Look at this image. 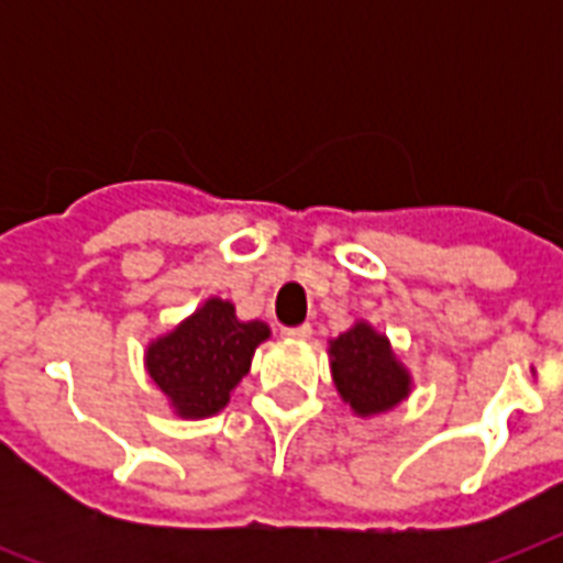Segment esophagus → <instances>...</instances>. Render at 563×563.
Segmentation results:
<instances>
[{"mask_svg":"<svg viewBox=\"0 0 563 563\" xmlns=\"http://www.w3.org/2000/svg\"><path fill=\"white\" fill-rule=\"evenodd\" d=\"M283 335L286 339H295V342H303L312 335V324H298V327H283Z\"/></svg>","mask_w":563,"mask_h":563,"instance_id":"esophagus-1","label":"esophagus"}]
</instances>
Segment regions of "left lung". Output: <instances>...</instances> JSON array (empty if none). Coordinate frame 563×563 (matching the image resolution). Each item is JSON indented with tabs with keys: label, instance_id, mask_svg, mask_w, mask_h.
Masks as SVG:
<instances>
[{
	"label": "left lung",
	"instance_id": "8db88e82",
	"mask_svg": "<svg viewBox=\"0 0 563 563\" xmlns=\"http://www.w3.org/2000/svg\"><path fill=\"white\" fill-rule=\"evenodd\" d=\"M333 379L344 402L356 415H376L397 406L409 394V374L397 365L385 335L356 324L330 344Z\"/></svg>",
	"mask_w": 563,
	"mask_h": 563
}]
</instances>
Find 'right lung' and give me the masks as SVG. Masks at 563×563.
Here are the masks:
<instances>
[{
	"instance_id": "obj_1",
	"label": "right lung",
	"mask_w": 563,
	"mask_h": 563,
	"mask_svg": "<svg viewBox=\"0 0 563 563\" xmlns=\"http://www.w3.org/2000/svg\"><path fill=\"white\" fill-rule=\"evenodd\" d=\"M265 339L268 327L239 321L233 303L212 298L148 347V374L180 418H207L228 406L230 391Z\"/></svg>"
}]
</instances>
